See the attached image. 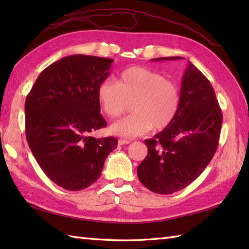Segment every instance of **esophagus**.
I'll return each mask as SVG.
<instances>
[{"label": "esophagus", "instance_id": "esophagus-1", "mask_svg": "<svg viewBox=\"0 0 249 249\" xmlns=\"http://www.w3.org/2000/svg\"><path fill=\"white\" fill-rule=\"evenodd\" d=\"M128 143H130V141H129V140H126V139H119V141H118V144H119V145L128 144Z\"/></svg>", "mask_w": 249, "mask_h": 249}]
</instances>
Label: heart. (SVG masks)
I'll return each instance as SVG.
<instances>
[{
  "label": "heart",
  "mask_w": 249,
  "mask_h": 249,
  "mask_svg": "<svg viewBox=\"0 0 249 249\" xmlns=\"http://www.w3.org/2000/svg\"><path fill=\"white\" fill-rule=\"evenodd\" d=\"M97 97L105 113L119 118L131 105L133 114L111 125V133L135 138L150 129L161 130L177 118L181 93L178 84L162 73L144 67H131L122 71L118 81L99 84Z\"/></svg>",
  "instance_id": "b5f03b06"
}]
</instances>
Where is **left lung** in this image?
I'll use <instances>...</instances> for the list:
<instances>
[{"label":"left lung","mask_w":249,"mask_h":249,"mask_svg":"<svg viewBox=\"0 0 249 249\" xmlns=\"http://www.w3.org/2000/svg\"><path fill=\"white\" fill-rule=\"evenodd\" d=\"M167 56L152 61L181 60ZM223 113L212 84L188 63L181 89V105L172 124L144 140L147 155L137 168L139 181L151 192L169 195L194 182L218 146Z\"/></svg>","instance_id":"8db88e82"}]
</instances>
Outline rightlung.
Segmentation results:
<instances>
[{
  "instance_id": "add662e5",
  "label": "right lung",
  "mask_w": 249,
  "mask_h": 249,
  "mask_svg": "<svg viewBox=\"0 0 249 249\" xmlns=\"http://www.w3.org/2000/svg\"><path fill=\"white\" fill-rule=\"evenodd\" d=\"M113 60L65 56L40 72L25 99V136L36 161L52 182L76 192L97 181L114 137L89 133L107 126L100 114L99 84Z\"/></svg>"
}]
</instances>
